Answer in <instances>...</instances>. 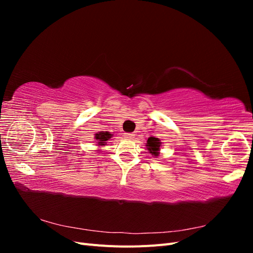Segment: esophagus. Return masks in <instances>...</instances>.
Returning a JSON list of instances; mask_svg holds the SVG:
<instances>
[{"instance_id":"1","label":"esophagus","mask_w":253,"mask_h":253,"mask_svg":"<svg viewBox=\"0 0 253 253\" xmlns=\"http://www.w3.org/2000/svg\"><path fill=\"white\" fill-rule=\"evenodd\" d=\"M124 137H125V138H126V139H133L134 137H135V135L132 134V133H125Z\"/></svg>"}]
</instances>
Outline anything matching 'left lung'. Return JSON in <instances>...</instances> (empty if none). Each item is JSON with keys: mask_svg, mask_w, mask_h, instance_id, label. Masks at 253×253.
<instances>
[{"mask_svg": "<svg viewBox=\"0 0 253 253\" xmlns=\"http://www.w3.org/2000/svg\"><path fill=\"white\" fill-rule=\"evenodd\" d=\"M160 140L158 138H155V137H150L147 141V150L149 151L150 154L153 156H158L159 154V149H160Z\"/></svg>", "mask_w": 253, "mask_h": 253, "instance_id": "8db88e82", "label": "left lung"}]
</instances>
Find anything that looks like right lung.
<instances>
[{
	"label": "right lung",
	"instance_id": "obj_1",
	"mask_svg": "<svg viewBox=\"0 0 253 253\" xmlns=\"http://www.w3.org/2000/svg\"><path fill=\"white\" fill-rule=\"evenodd\" d=\"M113 134H111L110 132H99L97 134H95V139L96 142L98 143V147H102V145L106 144V141L112 138Z\"/></svg>",
	"mask_w": 253,
	"mask_h": 253
}]
</instances>
